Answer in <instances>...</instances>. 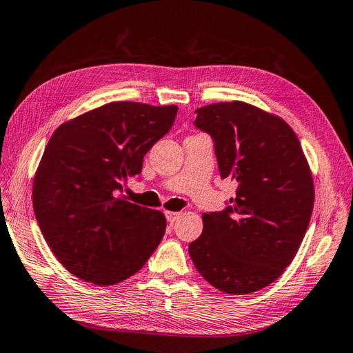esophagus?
Listing matches in <instances>:
<instances>
[{"label":"esophagus","instance_id":"34e87169","mask_svg":"<svg viewBox=\"0 0 353 353\" xmlns=\"http://www.w3.org/2000/svg\"><path fill=\"white\" fill-rule=\"evenodd\" d=\"M165 215H166V219H168V222L174 223L175 221H178V218H179L181 213H179V212H165Z\"/></svg>","mask_w":353,"mask_h":353}]
</instances>
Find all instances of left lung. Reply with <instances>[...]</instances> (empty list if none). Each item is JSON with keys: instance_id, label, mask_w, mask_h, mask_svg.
I'll list each match as a JSON object with an SVG mask.
<instances>
[{"instance_id": "obj_1", "label": "left lung", "mask_w": 353, "mask_h": 353, "mask_svg": "<svg viewBox=\"0 0 353 353\" xmlns=\"http://www.w3.org/2000/svg\"><path fill=\"white\" fill-rule=\"evenodd\" d=\"M221 178L237 181L221 212L203 213L201 236L188 245L209 284L228 294L270 285L296 256L311 221L314 181L297 135L281 117L243 101L196 110Z\"/></svg>"}]
</instances>
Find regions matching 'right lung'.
<instances>
[{"label": "right lung", "instance_id": "1", "mask_svg": "<svg viewBox=\"0 0 353 353\" xmlns=\"http://www.w3.org/2000/svg\"><path fill=\"white\" fill-rule=\"evenodd\" d=\"M176 105L114 101L60 125L34 178V210L51 252L78 279L113 285L140 271L166 218L117 197L174 125Z\"/></svg>", "mask_w": 353, "mask_h": 353}]
</instances>
